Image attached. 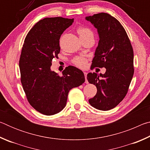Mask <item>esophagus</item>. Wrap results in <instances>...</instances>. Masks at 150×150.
Returning <instances> with one entry per match:
<instances>
[{
  "label": "esophagus",
  "mask_w": 150,
  "mask_h": 150,
  "mask_svg": "<svg viewBox=\"0 0 150 150\" xmlns=\"http://www.w3.org/2000/svg\"><path fill=\"white\" fill-rule=\"evenodd\" d=\"M84 75H85V83H88V81L87 80V72H84Z\"/></svg>",
  "instance_id": "obj_1"
}]
</instances>
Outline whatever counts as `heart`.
I'll return each instance as SVG.
<instances>
[{
    "instance_id": "obj_1",
    "label": "heart",
    "mask_w": 150,
    "mask_h": 150,
    "mask_svg": "<svg viewBox=\"0 0 150 150\" xmlns=\"http://www.w3.org/2000/svg\"><path fill=\"white\" fill-rule=\"evenodd\" d=\"M77 32L80 35L81 38L85 37H93L94 36L93 32L91 31L90 29L88 28H86L85 26H79L77 28ZM87 63V60L86 58L81 57V56H77L75 57L73 59V63L77 67L80 68H84L86 67Z\"/></svg>"
}]
</instances>
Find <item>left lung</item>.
<instances>
[{
  "label": "left lung",
  "mask_w": 150,
  "mask_h": 150,
  "mask_svg": "<svg viewBox=\"0 0 150 150\" xmlns=\"http://www.w3.org/2000/svg\"><path fill=\"white\" fill-rule=\"evenodd\" d=\"M97 29L99 36L91 67H105V74L88 73V83L95 85L97 92L88 100L98 110H108L125 97L133 77L134 52L125 30L118 20L107 13L87 16Z\"/></svg>",
  "instance_id": "1"
}]
</instances>
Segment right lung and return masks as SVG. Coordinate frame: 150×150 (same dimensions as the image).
<instances>
[{
    "mask_svg": "<svg viewBox=\"0 0 150 150\" xmlns=\"http://www.w3.org/2000/svg\"><path fill=\"white\" fill-rule=\"evenodd\" d=\"M74 19L45 18L28 33L19 61L21 83L33 108L45 115L62 111L69 91L85 82L82 71L68 66L62 76L51 70L52 59L60 52L59 39Z\"/></svg>",
    "mask_w": 150,
    "mask_h": 150,
    "instance_id": "add662e5",
    "label": "right lung"
}]
</instances>
